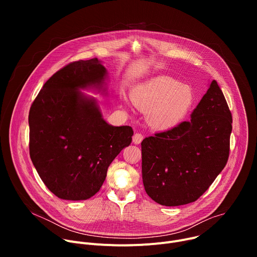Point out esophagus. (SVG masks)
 I'll list each match as a JSON object with an SVG mask.
<instances>
[{
  "label": "esophagus",
  "instance_id": "esophagus-1",
  "mask_svg": "<svg viewBox=\"0 0 257 257\" xmlns=\"http://www.w3.org/2000/svg\"><path fill=\"white\" fill-rule=\"evenodd\" d=\"M143 140V135L141 133H135L133 136V142L135 144H140L141 141Z\"/></svg>",
  "mask_w": 257,
  "mask_h": 257
}]
</instances>
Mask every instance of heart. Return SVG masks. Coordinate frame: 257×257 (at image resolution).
I'll return each instance as SVG.
<instances>
[{"label": "heart", "mask_w": 257, "mask_h": 257, "mask_svg": "<svg viewBox=\"0 0 257 257\" xmlns=\"http://www.w3.org/2000/svg\"><path fill=\"white\" fill-rule=\"evenodd\" d=\"M131 98L136 106L149 111V122L158 130H169L181 124L195 103L194 92L189 85L165 75L135 87Z\"/></svg>", "instance_id": "obj_1"}]
</instances>
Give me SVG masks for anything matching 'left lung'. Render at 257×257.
<instances>
[{
  "instance_id": "1",
  "label": "left lung",
  "mask_w": 257,
  "mask_h": 257,
  "mask_svg": "<svg viewBox=\"0 0 257 257\" xmlns=\"http://www.w3.org/2000/svg\"><path fill=\"white\" fill-rule=\"evenodd\" d=\"M231 132L232 114L212 80L189 121L142 140L146 193L166 206L197 200L228 162Z\"/></svg>"
}]
</instances>
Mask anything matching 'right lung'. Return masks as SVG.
I'll list each match as a JSON object with an SVG mask.
<instances>
[{
	"instance_id": "obj_1",
	"label": "right lung",
	"mask_w": 257,
	"mask_h": 257,
	"mask_svg": "<svg viewBox=\"0 0 257 257\" xmlns=\"http://www.w3.org/2000/svg\"><path fill=\"white\" fill-rule=\"evenodd\" d=\"M106 69L96 58L56 72L31 104L29 155L45 185L65 200H86L101 187L108 166L132 141L130 126L103 119L96 99L105 94Z\"/></svg>"
}]
</instances>
